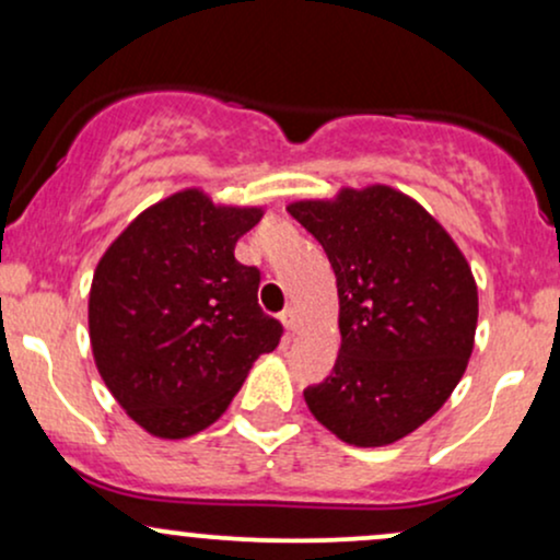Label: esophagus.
I'll list each match as a JSON object with an SVG mask.
<instances>
[{"mask_svg": "<svg viewBox=\"0 0 560 560\" xmlns=\"http://www.w3.org/2000/svg\"><path fill=\"white\" fill-rule=\"evenodd\" d=\"M281 324L287 326V331H294L298 329V311H294V307H287L284 313H281Z\"/></svg>", "mask_w": 560, "mask_h": 560, "instance_id": "34e87169", "label": "esophagus"}]
</instances>
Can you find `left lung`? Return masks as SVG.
<instances>
[{
    "label": "left lung",
    "instance_id": "obj_1",
    "mask_svg": "<svg viewBox=\"0 0 560 560\" xmlns=\"http://www.w3.org/2000/svg\"><path fill=\"white\" fill-rule=\"evenodd\" d=\"M287 210L320 242L339 294L342 345L331 376L302 392L307 408L347 445H392L432 419L464 376L479 316L471 268L392 186Z\"/></svg>",
    "mask_w": 560,
    "mask_h": 560
}]
</instances>
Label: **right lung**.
<instances>
[{"label": "right lung", "instance_id": "add662e5", "mask_svg": "<svg viewBox=\"0 0 560 560\" xmlns=\"http://www.w3.org/2000/svg\"><path fill=\"white\" fill-rule=\"evenodd\" d=\"M262 208L184 189L139 213L96 262L89 339L120 408L160 440L223 416L281 324L260 311V271L234 247Z\"/></svg>", "mask_w": 560, "mask_h": 560}]
</instances>
